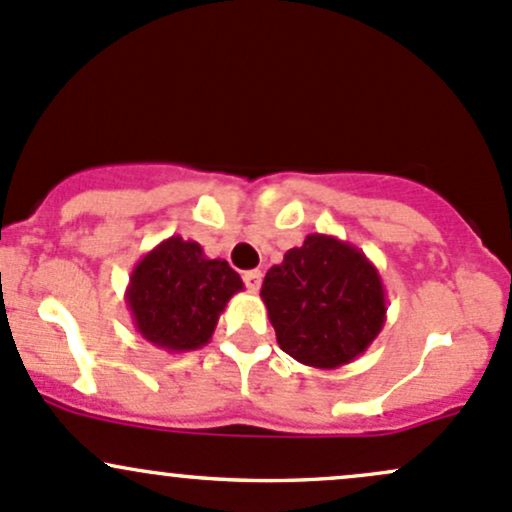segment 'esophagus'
I'll return each mask as SVG.
<instances>
[{
  "label": "esophagus",
  "instance_id": "34e87169",
  "mask_svg": "<svg viewBox=\"0 0 512 512\" xmlns=\"http://www.w3.org/2000/svg\"><path fill=\"white\" fill-rule=\"evenodd\" d=\"M261 280H263V273L258 271V268H256V271H246V273H244V283H246V288L254 290V293H256L258 288H261Z\"/></svg>",
  "mask_w": 512,
  "mask_h": 512
}]
</instances>
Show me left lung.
I'll list each match as a JSON object with an SVG mask.
<instances>
[{"mask_svg": "<svg viewBox=\"0 0 512 512\" xmlns=\"http://www.w3.org/2000/svg\"><path fill=\"white\" fill-rule=\"evenodd\" d=\"M261 300L285 354L312 368L351 364L386 324L378 268L349 241L307 234L266 273Z\"/></svg>", "mask_w": 512, "mask_h": 512, "instance_id": "obj_1", "label": "left lung"}]
</instances>
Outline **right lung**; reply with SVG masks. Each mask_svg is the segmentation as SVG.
<instances>
[{"mask_svg": "<svg viewBox=\"0 0 512 512\" xmlns=\"http://www.w3.org/2000/svg\"><path fill=\"white\" fill-rule=\"evenodd\" d=\"M244 290L222 258H207L197 241L173 234L134 266L124 300L141 337L170 354L202 349L219 315Z\"/></svg>", "mask_w": 512, "mask_h": 512, "instance_id": "obj_1", "label": "right lung"}]
</instances>
